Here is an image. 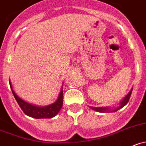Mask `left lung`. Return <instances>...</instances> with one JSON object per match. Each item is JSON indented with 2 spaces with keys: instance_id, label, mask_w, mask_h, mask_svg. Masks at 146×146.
Segmentation results:
<instances>
[{
  "instance_id": "obj_1",
  "label": "left lung",
  "mask_w": 146,
  "mask_h": 146,
  "mask_svg": "<svg viewBox=\"0 0 146 146\" xmlns=\"http://www.w3.org/2000/svg\"><path fill=\"white\" fill-rule=\"evenodd\" d=\"M132 91H133V88L130 90V91L129 92L128 94L123 98V100H121V102H120V106L117 108H114L113 110H112L111 108H108V107H101V108H95V107H90V108L94 110L97 111V112H116V111L119 110L120 109H121L122 108L125 106V105H127V103L128 102L129 100H130V95H131Z\"/></svg>"
}]
</instances>
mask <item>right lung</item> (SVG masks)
<instances>
[{
  "instance_id": "1",
  "label": "right lung",
  "mask_w": 146,
  "mask_h": 146,
  "mask_svg": "<svg viewBox=\"0 0 146 146\" xmlns=\"http://www.w3.org/2000/svg\"><path fill=\"white\" fill-rule=\"evenodd\" d=\"M10 87L12 90L13 95L14 96L15 99L17 101L18 104L21 108L22 110L23 111L26 115L29 117H34L36 119H41V118H51L56 116L58 112L62 109V107L63 105V90H61L60 93H59L58 99L55 102H54L51 105H47L44 107H38L36 105H31V104L26 102V101L21 99L19 96L16 94L13 89L12 87L11 83L9 80Z\"/></svg>"
}]
</instances>
